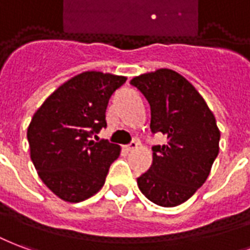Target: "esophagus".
Listing matches in <instances>:
<instances>
[{"label":"esophagus","instance_id":"34e87169","mask_svg":"<svg viewBox=\"0 0 250 250\" xmlns=\"http://www.w3.org/2000/svg\"><path fill=\"white\" fill-rule=\"evenodd\" d=\"M137 147H138L137 141H132V143L129 144V145H126V146H125V150H126V152H133V150H136Z\"/></svg>","mask_w":250,"mask_h":250}]
</instances>
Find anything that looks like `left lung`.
I'll list each match as a JSON object with an SVG mask.
<instances>
[{
	"label": "left lung",
	"instance_id": "1",
	"mask_svg": "<svg viewBox=\"0 0 250 250\" xmlns=\"http://www.w3.org/2000/svg\"><path fill=\"white\" fill-rule=\"evenodd\" d=\"M150 105V129L167 134L152 147L153 164L137 178L140 190L160 207H177L207 181L217 157L220 130L196 87L174 70L158 69L130 81Z\"/></svg>",
	"mask_w": 250,
	"mask_h": 250
}]
</instances>
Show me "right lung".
<instances>
[{
	"instance_id": "right-lung-1",
	"label": "right lung",
	"mask_w": 250,
	"mask_h": 250,
	"mask_svg": "<svg viewBox=\"0 0 250 250\" xmlns=\"http://www.w3.org/2000/svg\"><path fill=\"white\" fill-rule=\"evenodd\" d=\"M126 77L83 72L62 83L34 113L28 127L30 158L42 183L67 202H81L104 187L121 147L93 134L106 127L107 104Z\"/></svg>"
}]
</instances>
